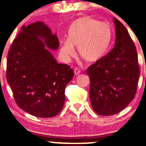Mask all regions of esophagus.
Wrapping results in <instances>:
<instances>
[{"instance_id": "esophagus-1", "label": "esophagus", "mask_w": 146, "mask_h": 146, "mask_svg": "<svg viewBox=\"0 0 146 146\" xmlns=\"http://www.w3.org/2000/svg\"><path fill=\"white\" fill-rule=\"evenodd\" d=\"M80 73H81V70L78 69V68H75L74 69V74L76 75V76H78V75L80 74Z\"/></svg>"}]
</instances>
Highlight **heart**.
<instances>
[{
  "label": "heart",
  "instance_id": "obj_1",
  "mask_svg": "<svg viewBox=\"0 0 146 146\" xmlns=\"http://www.w3.org/2000/svg\"><path fill=\"white\" fill-rule=\"evenodd\" d=\"M112 38L110 26L93 18L85 17L77 19L68 27V37L60 40V52L69 61L76 55L78 46L81 57L88 62L99 61L108 50Z\"/></svg>",
  "mask_w": 146,
  "mask_h": 146
}]
</instances>
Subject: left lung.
<instances>
[{
	"mask_svg": "<svg viewBox=\"0 0 146 146\" xmlns=\"http://www.w3.org/2000/svg\"><path fill=\"white\" fill-rule=\"evenodd\" d=\"M115 46L87 69L92 108L101 115L124 110L134 99L140 76L136 48L127 28L116 18Z\"/></svg>",
	"mask_w": 146,
	"mask_h": 146,
	"instance_id": "8db88e82",
	"label": "left lung"
}]
</instances>
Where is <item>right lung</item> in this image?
I'll list each match as a JSON object with an SVG mask.
<instances>
[{
	"instance_id": "obj_1",
	"label": "right lung",
	"mask_w": 146,
	"mask_h": 146,
	"mask_svg": "<svg viewBox=\"0 0 146 146\" xmlns=\"http://www.w3.org/2000/svg\"><path fill=\"white\" fill-rule=\"evenodd\" d=\"M59 48L57 35L42 22L22 26L8 53L6 79L17 106L36 117L50 118L61 111L65 90L74 76L52 54Z\"/></svg>"
}]
</instances>
